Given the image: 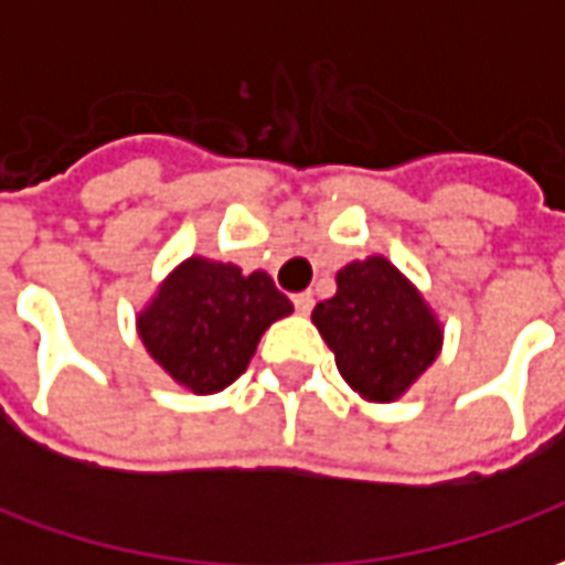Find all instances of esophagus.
<instances>
[{
  "label": "esophagus",
  "instance_id": "esophagus-1",
  "mask_svg": "<svg viewBox=\"0 0 565 565\" xmlns=\"http://www.w3.org/2000/svg\"><path fill=\"white\" fill-rule=\"evenodd\" d=\"M294 306H296V311H299V315H308V311L315 308V296L308 294V290H306V294H296Z\"/></svg>",
  "mask_w": 565,
  "mask_h": 565
}]
</instances>
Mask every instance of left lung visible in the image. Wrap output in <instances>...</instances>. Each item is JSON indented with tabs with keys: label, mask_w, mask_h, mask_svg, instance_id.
<instances>
[{
	"label": "left lung",
	"mask_w": 565,
	"mask_h": 565,
	"mask_svg": "<svg viewBox=\"0 0 565 565\" xmlns=\"http://www.w3.org/2000/svg\"><path fill=\"white\" fill-rule=\"evenodd\" d=\"M335 366L366 403H396L436 363L445 330L424 294L372 254L335 275V296L311 311Z\"/></svg>",
	"instance_id": "1"
}]
</instances>
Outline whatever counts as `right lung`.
<instances>
[{
	"mask_svg": "<svg viewBox=\"0 0 565 565\" xmlns=\"http://www.w3.org/2000/svg\"><path fill=\"white\" fill-rule=\"evenodd\" d=\"M290 311L294 302L266 271L245 275L233 263L186 257L141 308L136 330L166 375L209 396L245 372L263 332Z\"/></svg>",
	"mask_w": 565,
	"mask_h": 565,
	"instance_id": "obj_1",
	"label": "right lung"
}]
</instances>
